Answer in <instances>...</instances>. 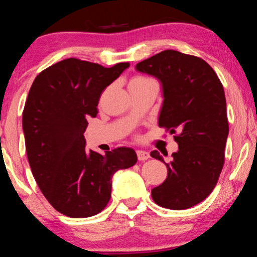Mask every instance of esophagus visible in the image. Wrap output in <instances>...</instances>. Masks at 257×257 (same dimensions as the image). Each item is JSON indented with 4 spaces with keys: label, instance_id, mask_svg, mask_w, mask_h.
<instances>
[{
    "label": "esophagus",
    "instance_id": "obj_1",
    "mask_svg": "<svg viewBox=\"0 0 257 257\" xmlns=\"http://www.w3.org/2000/svg\"><path fill=\"white\" fill-rule=\"evenodd\" d=\"M137 157H138V160L145 161L150 158V153L146 151H137Z\"/></svg>",
    "mask_w": 257,
    "mask_h": 257
}]
</instances>
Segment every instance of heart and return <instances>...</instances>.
<instances>
[{
    "mask_svg": "<svg viewBox=\"0 0 257 257\" xmlns=\"http://www.w3.org/2000/svg\"><path fill=\"white\" fill-rule=\"evenodd\" d=\"M147 80H150L149 78H145V77H142V76H137L133 78L130 84H133V83H143V82H147Z\"/></svg>",
    "mask_w": 257,
    "mask_h": 257,
    "instance_id": "obj_1",
    "label": "heart"
}]
</instances>
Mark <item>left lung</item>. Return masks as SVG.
Returning a JSON list of instances; mask_svg holds the SVG:
<instances>
[{"label": "left lung", "mask_w": 257, "mask_h": 257, "mask_svg": "<svg viewBox=\"0 0 257 257\" xmlns=\"http://www.w3.org/2000/svg\"><path fill=\"white\" fill-rule=\"evenodd\" d=\"M136 68L163 84L159 126L175 135L179 145L168 164L158 151L151 152L168 172L152 189V199L164 208H191L212 193L224 164L229 126L223 86L208 63L175 50L161 51Z\"/></svg>", "instance_id": "left-lung-1"}]
</instances>
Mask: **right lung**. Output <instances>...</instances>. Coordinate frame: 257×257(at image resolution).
<instances>
[{
	"mask_svg": "<svg viewBox=\"0 0 257 257\" xmlns=\"http://www.w3.org/2000/svg\"><path fill=\"white\" fill-rule=\"evenodd\" d=\"M128 66L68 58L43 70L30 87L22 119L28 160L41 192L66 216L100 213L110 201L113 174L138 160L128 147L104 156L86 150L84 138L101 92Z\"/></svg>",
	"mask_w": 257,
	"mask_h": 257,
	"instance_id": "right-lung-1",
	"label": "right lung"
}]
</instances>
